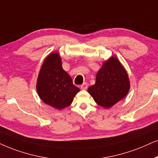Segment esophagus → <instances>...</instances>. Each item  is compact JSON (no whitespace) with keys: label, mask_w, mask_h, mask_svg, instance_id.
Masks as SVG:
<instances>
[{"label":"esophagus","mask_w":158,"mask_h":158,"mask_svg":"<svg viewBox=\"0 0 158 158\" xmlns=\"http://www.w3.org/2000/svg\"><path fill=\"white\" fill-rule=\"evenodd\" d=\"M87 87H88V85H87V83H83L82 85H81V89H87Z\"/></svg>","instance_id":"1"}]
</instances>
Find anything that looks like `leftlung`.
I'll return each mask as SVG.
<instances>
[{
	"mask_svg": "<svg viewBox=\"0 0 158 158\" xmlns=\"http://www.w3.org/2000/svg\"><path fill=\"white\" fill-rule=\"evenodd\" d=\"M130 89L127 73L114 57L103 63L96 75L95 85L87 91L101 106L110 108L126 96Z\"/></svg>",
	"mask_w": 158,
	"mask_h": 158,
	"instance_id": "left-lung-1",
	"label": "left lung"
}]
</instances>
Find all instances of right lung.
<instances>
[{
  "instance_id": "1",
  "label": "right lung",
  "mask_w": 158,
  "mask_h": 158,
  "mask_svg": "<svg viewBox=\"0 0 158 158\" xmlns=\"http://www.w3.org/2000/svg\"><path fill=\"white\" fill-rule=\"evenodd\" d=\"M36 89L44 102L57 109L71 105L79 91L62 68L60 57L57 52L46 57L38 77Z\"/></svg>"
}]
</instances>
